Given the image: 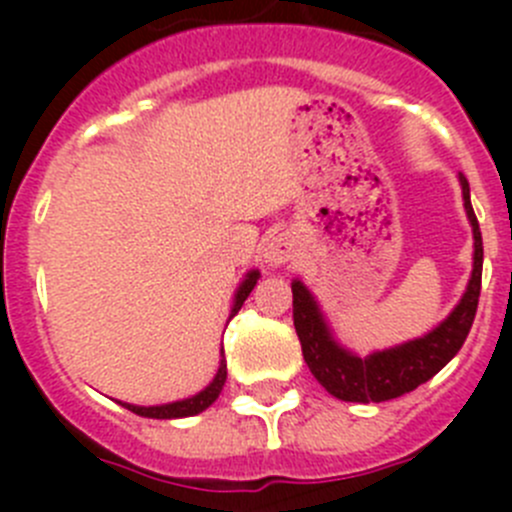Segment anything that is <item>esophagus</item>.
I'll use <instances>...</instances> for the list:
<instances>
[{
  "mask_svg": "<svg viewBox=\"0 0 512 512\" xmlns=\"http://www.w3.org/2000/svg\"><path fill=\"white\" fill-rule=\"evenodd\" d=\"M297 255V242H294L292 235L287 232H280V235H272L270 240L262 247V257L270 267H282L287 265L289 260H294Z\"/></svg>",
  "mask_w": 512,
  "mask_h": 512,
  "instance_id": "34e87169",
  "label": "esophagus"
}]
</instances>
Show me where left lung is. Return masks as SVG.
Returning <instances> with one entry per match:
<instances>
[{
    "mask_svg": "<svg viewBox=\"0 0 512 512\" xmlns=\"http://www.w3.org/2000/svg\"><path fill=\"white\" fill-rule=\"evenodd\" d=\"M458 180L463 190V208L473 227V272L461 302L433 332L361 359L332 337L312 292L299 280L292 282V317L304 361L314 379L337 399L354 401V404H371V401L379 404V401L399 399L436 376L466 342L480 297L483 237H480L478 218L473 213L466 175L458 173Z\"/></svg>",
    "mask_w": 512,
    "mask_h": 512,
    "instance_id": "1",
    "label": "left lung"
}]
</instances>
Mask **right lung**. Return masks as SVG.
Masks as SVG:
<instances>
[{
	"label": "right lung",
	"instance_id": "add662e5",
	"mask_svg": "<svg viewBox=\"0 0 512 512\" xmlns=\"http://www.w3.org/2000/svg\"><path fill=\"white\" fill-rule=\"evenodd\" d=\"M257 280H260V272H257V270L247 272L245 280H242V285L237 287V292H235V302H232L230 317H235V314L240 312L242 302L250 297V292L255 289ZM220 354H223V359H220L218 374H215V379L210 381V384L205 386L200 394L190 396V399H183V401H173V404H163V406H133V404H121V406H123V409L133 411V414L146 416V418H185V416L200 414V411H205L210 404H213L215 399H218L220 391H223V386H225V379H227L225 352H220Z\"/></svg>",
	"mask_w": 512,
	"mask_h": 512
}]
</instances>
